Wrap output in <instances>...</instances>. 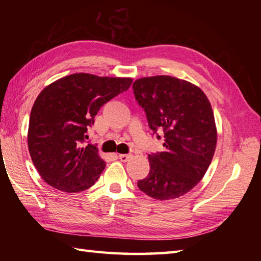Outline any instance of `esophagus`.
I'll return each instance as SVG.
<instances>
[{"label": "esophagus", "mask_w": 261, "mask_h": 261, "mask_svg": "<svg viewBox=\"0 0 261 261\" xmlns=\"http://www.w3.org/2000/svg\"><path fill=\"white\" fill-rule=\"evenodd\" d=\"M130 158H131V154H125V153L119 154V159L121 160V162H123V163H126Z\"/></svg>", "instance_id": "34e87169"}]
</instances>
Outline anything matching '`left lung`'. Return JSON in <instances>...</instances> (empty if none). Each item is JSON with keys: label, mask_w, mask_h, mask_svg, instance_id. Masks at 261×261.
Masks as SVG:
<instances>
[{"label": "left lung", "mask_w": 261, "mask_h": 261, "mask_svg": "<svg viewBox=\"0 0 261 261\" xmlns=\"http://www.w3.org/2000/svg\"><path fill=\"white\" fill-rule=\"evenodd\" d=\"M132 87L149 127L153 134L164 130L166 148L148 154L150 171L138 187L160 201L180 197L198 184L212 162L218 132L211 103L198 86L171 76L143 77Z\"/></svg>", "instance_id": "8db88e82"}]
</instances>
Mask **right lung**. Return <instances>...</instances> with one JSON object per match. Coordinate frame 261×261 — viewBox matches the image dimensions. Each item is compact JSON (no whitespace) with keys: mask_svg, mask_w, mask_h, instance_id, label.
I'll list each match as a JSON object with an SVG mask.
<instances>
[{"mask_svg":"<svg viewBox=\"0 0 261 261\" xmlns=\"http://www.w3.org/2000/svg\"><path fill=\"white\" fill-rule=\"evenodd\" d=\"M129 77L79 73L43 88L33 104L28 147L32 163L48 185L79 193L95 184L107 163L96 146L85 145L87 129L102 105L130 87Z\"/></svg>","mask_w":261,"mask_h":261,"instance_id":"right-lung-1","label":"right lung"}]
</instances>
